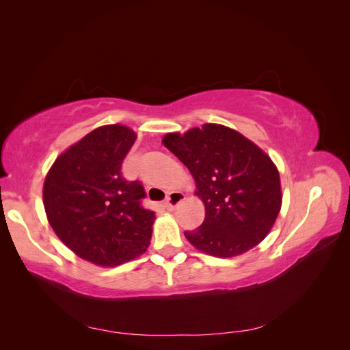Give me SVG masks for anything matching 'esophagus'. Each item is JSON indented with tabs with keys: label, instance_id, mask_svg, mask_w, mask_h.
Masks as SVG:
<instances>
[{
	"label": "esophagus",
	"instance_id": "obj_1",
	"mask_svg": "<svg viewBox=\"0 0 350 350\" xmlns=\"http://www.w3.org/2000/svg\"><path fill=\"white\" fill-rule=\"evenodd\" d=\"M183 200H184V194L181 191H171L165 200V204L167 208H175Z\"/></svg>",
	"mask_w": 350,
	"mask_h": 350
}]
</instances>
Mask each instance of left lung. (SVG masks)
Here are the masks:
<instances>
[{"label":"left lung","mask_w":350,"mask_h":350,"mask_svg":"<svg viewBox=\"0 0 350 350\" xmlns=\"http://www.w3.org/2000/svg\"><path fill=\"white\" fill-rule=\"evenodd\" d=\"M163 144L191 172L206 207L201 226L184 232L197 250L229 258L267 237L282 206L279 171L269 154L220 124L169 133Z\"/></svg>","instance_id":"left-lung-1"}]
</instances>
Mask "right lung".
<instances>
[{
  "instance_id": "1",
  "label": "right lung",
  "mask_w": 350,
  "mask_h": 350,
  "mask_svg": "<svg viewBox=\"0 0 350 350\" xmlns=\"http://www.w3.org/2000/svg\"><path fill=\"white\" fill-rule=\"evenodd\" d=\"M137 134L103 125L57 157L44 184V206L57 237L83 260L118 266L143 254L154 211L142 206L140 181H126L121 166Z\"/></svg>"
}]
</instances>
